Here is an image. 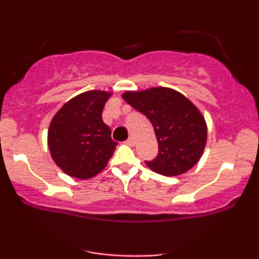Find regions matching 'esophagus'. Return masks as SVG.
I'll list each match as a JSON object with an SVG mask.
<instances>
[{"mask_svg":"<svg viewBox=\"0 0 259 259\" xmlns=\"http://www.w3.org/2000/svg\"><path fill=\"white\" fill-rule=\"evenodd\" d=\"M126 144H127V145H130V146H133V145L135 144V139H134L133 136H130V138L126 140Z\"/></svg>","mask_w":259,"mask_h":259,"instance_id":"esophagus-1","label":"esophagus"}]
</instances>
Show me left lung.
Masks as SVG:
<instances>
[{
  "label": "left lung",
  "instance_id": "1",
  "mask_svg": "<svg viewBox=\"0 0 259 259\" xmlns=\"http://www.w3.org/2000/svg\"><path fill=\"white\" fill-rule=\"evenodd\" d=\"M121 97L152 123L158 154L146 162L151 170L177 177L200 160L207 142V124L200 109L187 97L163 86L126 91Z\"/></svg>",
  "mask_w": 259,
  "mask_h": 259
}]
</instances>
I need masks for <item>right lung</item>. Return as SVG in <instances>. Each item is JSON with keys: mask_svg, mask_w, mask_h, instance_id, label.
Listing matches in <instances>:
<instances>
[{"mask_svg": "<svg viewBox=\"0 0 259 259\" xmlns=\"http://www.w3.org/2000/svg\"><path fill=\"white\" fill-rule=\"evenodd\" d=\"M112 92L91 90L65 102L53 115L47 133L52 159L65 174L85 180L106 168L117 142L102 111Z\"/></svg>", "mask_w": 259, "mask_h": 259, "instance_id": "1", "label": "right lung"}]
</instances>
